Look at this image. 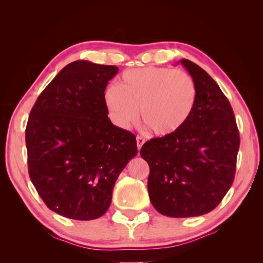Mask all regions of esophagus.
<instances>
[{"instance_id": "obj_1", "label": "esophagus", "mask_w": 263, "mask_h": 263, "mask_svg": "<svg viewBox=\"0 0 263 263\" xmlns=\"http://www.w3.org/2000/svg\"><path fill=\"white\" fill-rule=\"evenodd\" d=\"M143 143H144V139L142 138V137H137V146H138V149L140 150L141 149V147L143 146Z\"/></svg>"}]
</instances>
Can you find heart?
I'll use <instances>...</instances> for the list:
<instances>
[{"label": "heart", "instance_id": "obj_1", "mask_svg": "<svg viewBox=\"0 0 263 263\" xmlns=\"http://www.w3.org/2000/svg\"><path fill=\"white\" fill-rule=\"evenodd\" d=\"M104 102L117 126L130 128L141 120L157 136H170L186 124L198 102V89L187 72L168 68L123 72L117 86L105 90Z\"/></svg>", "mask_w": 263, "mask_h": 263}]
</instances>
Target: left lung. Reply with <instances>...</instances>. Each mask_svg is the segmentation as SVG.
I'll return each instance as SVG.
<instances>
[{
	"mask_svg": "<svg viewBox=\"0 0 263 263\" xmlns=\"http://www.w3.org/2000/svg\"><path fill=\"white\" fill-rule=\"evenodd\" d=\"M193 78L198 102L181 130L143 144L150 167L148 193L159 214L173 218L208 214L231 189L239 133L228 99L198 64L178 61Z\"/></svg>",
	"mask_w": 263,
	"mask_h": 263,
	"instance_id": "obj_1",
	"label": "left lung"
}]
</instances>
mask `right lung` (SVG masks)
I'll return each mask as SVG.
<instances>
[{"label":"right lung","mask_w":263,"mask_h":263,"mask_svg":"<svg viewBox=\"0 0 263 263\" xmlns=\"http://www.w3.org/2000/svg\"><path fill=\"white\" fill-rule=\"evenodd\" d=\"M117 72L74 61L39 95L28 119L30 180L48 208L70 219L103 216L117 177L138 154L136 136L110 122L104 102Z\"/></svg>","instance_id":"obj_1"}]
</instances>
